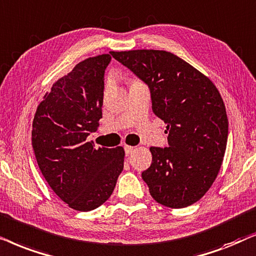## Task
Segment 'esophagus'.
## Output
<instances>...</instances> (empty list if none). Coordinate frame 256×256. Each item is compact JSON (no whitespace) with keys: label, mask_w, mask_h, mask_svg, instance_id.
Returning a JSON list of instances; mask_svg holds the SVG:
<instances>
[{"label":"esophagus","mask_w":256,"mask_h":256,"mask_svg":"<svg viewBox=\"0 0 256 256\" xmlns=\"http://www.w3.org/2000/svg\"><path fill=\"white\" fill-rule=\"evenodd\" d=\"M124 150H125V153H126V154H131V153L134 151V146L125 145V146H124Z\"/></svg>","instance_id":"esophagus-1"}]
</instances>
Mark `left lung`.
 Listing matches in <instances>:
<instances>
[{"label": "left lung", "instance_id": "8db88e82", "mask_svg": "<svg viewBox=\"0 0 256 256\" xmlns=\"http://www.w3.org/2000/svg\"><path fill=\"white\" fill-rule=\"evenodd\" d=\"M111 54L148 85L152 110L168 125V148L152 146V164L142 173L150 194L171 208L196 202L213 185L226 151L228 119L219 90L168 51Z\"/></svg>", "mask_w": 256, "mask_h": 256}]
</instances>
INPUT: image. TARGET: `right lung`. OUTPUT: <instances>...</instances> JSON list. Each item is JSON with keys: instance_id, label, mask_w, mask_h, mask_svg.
Returning <instances> with one entry per match:
<instances>
[{"instance_id": "right-lung-1", "label": "right lung", "mask_w": 256, "mask_h": 256, "mask_svg": "<svg viewBox=\"0 0 256 256\" xmlns=\"http://www.w3.org/2000/svg\"><path fill=\"white\" fill-rule=\"evenodd\" d=\"M110 60L111 54H104L76 64L44 94L32 122L40 172L60 199L80 212L103 205L124 168L122 146L96 148L86 142L103 114L104 72Z\"/></svg>"}]
</instances>
